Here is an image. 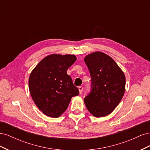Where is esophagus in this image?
I'll list each match as a JSON object with an SVG mask.
<instances>
[{
	"label": "esophagus",
	"instance_id": "1",
	"mask_svg": "<svg viewBox=\"0 0 150 150\" xmlns=\"http://www.w3.org/2000/svg\"><path fill=\"white\" fill-rule=\"evenodd\" d=\"M78 89H79V93H80V94H81V93H82L83 90V86H79V87H78Z\"/></svg>",
	"mask_w": 150,
	"mask_h": 150
}]
</instances>
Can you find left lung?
Returning a JSON list of instances; mask_svg holds the SVG:
<instances>
[{
	"mask_svg": "<svg viewBox=\"0 0 150 150\" xmlns=\"http://www.w3.org/2000/svg\"><path fill=\"white\" fill-rule=\"evenodd\" d=\"M84 62L91 78L90 92L84 99L85 105L95 117L110 115L125 93L123 72L111 57L101 52L89 54Z\"/></svg>",
	"mask_w": 150,
	"mask_h": 150,
	"instance_id": "left-lung-1",
	"label": "left lung"
}]
</instances>
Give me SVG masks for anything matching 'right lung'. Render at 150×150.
<instances>
[{"mask_svg":"<svg viewBox=\"0 0 150 150\" xmlns=\"http://www.w3.org/2000/svg\"><path fill=\"white\" fill-rule=\"evenodd\" d=\"M76 61L74 55L52 54L44 58L32 71L29 79L30 93L36 106L46 116H60L72 97L79 94L67 74V69Z\"/></svg>","mask_w":150,"mask_h":150,"instance_id":"1","label":"right lung"}]
</instances>
